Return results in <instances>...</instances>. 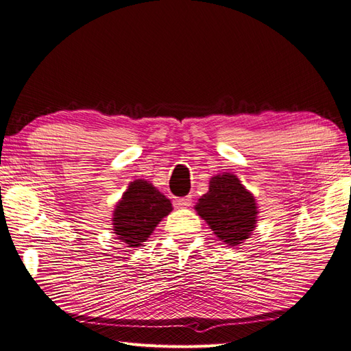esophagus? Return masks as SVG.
<instances>
[{
    "instance_id": "esophagus-1",
    "label": "esophagus",
    "mask_w": 351,
    "mask_h": 351,
    "mask_svg": "<svg viewBox=\"0 0 351 351\" xmlns=\"http://www.w3.org/2000/svg\"><path fill=\"white\" fill-rule=\"evenodd\" d=\"M192 196H186V197H178L174 200V206L176 208H189L190 205H192Z\"/></svg>"
}]
</instances>
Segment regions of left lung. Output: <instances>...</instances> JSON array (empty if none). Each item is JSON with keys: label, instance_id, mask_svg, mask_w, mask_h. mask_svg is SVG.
I'll list each match as a JSON object with an SVG mask.
<instances>
[{"label": "left lung", "instance_id": "obj_1", "mask_svg": "<svg viewBox=\"0 0 351 351\" xmlns=\"http://www.w3.org/2000/svg\"><path fill=\"white\" fill-rule=\"evenodd\" d=\"M195 209L214 234L232 247L247 240L256 227V200L231 173L212 177L208 193L199 199Z\"/></svg>", "mask_w": 351, "mask_h": 351}]
</instances>
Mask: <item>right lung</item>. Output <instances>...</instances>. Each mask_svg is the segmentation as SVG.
I'll list each match as a JSON object with an SVG mask.
<instances>
[{
	"instance_id": "1",
	"label": "right lung",
	"mask_w": 351,
	"mask_h": 351,
	"mask_svg": "<svg viewBox=\"0 0 351 351\" xmlns=\"http://www.w3.org/2000/svg\"><path fill=\"white\" fill-rule=\"evenodd\" d=\"M173 210L171 202L152 183L146 180H134L115 205L112 215V230L117 239L139 247L147 240L155 227Z\"/></svg>"
}]
</instances>
